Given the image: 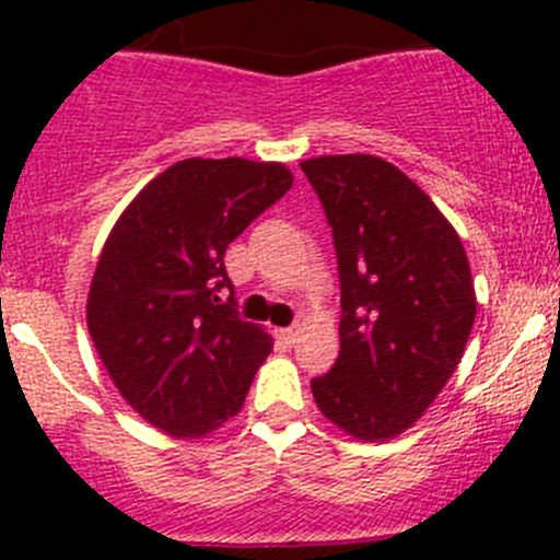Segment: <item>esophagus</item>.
<instances>
[{
    "mask_svg": "<svg viewBox=\"0 0 560 560\" xmlns=\"http://www.w3.org/2000/svg\"><path fill=\"white\" fill-rule=\"evenodd\" d=\"M298 336H301V327H281V330H276V338L281 343H287V347H292L298 341Z\"/></svg>",
    "mask_w": 560,
    "mask_h": 560,
    "instance_id": "esophagus-1",
    "label": "esophagus"
}]
</instances>
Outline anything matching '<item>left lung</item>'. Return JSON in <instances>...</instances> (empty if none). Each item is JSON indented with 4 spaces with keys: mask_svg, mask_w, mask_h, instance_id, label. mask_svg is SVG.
Returning <instances> with one entry per match:
<instances>
[{
    "mask_svg": "<svg viewBox=\"0 0 560 560\" xmlns=\"http://www.w3.org/2000/svg\"><path fill=\"white\" fill-rule=\"evenodd\" d=\"M332 228L341 352L312 380L322 415L358 442L415 425L463 358L471 268L455 228L406 173L371 154L301 162Z\"/></svg>",
    "mask_w": 560,
    "mask_h": 560,
    "instance_id": "8db88e82",
    "label": "left lung"
}]
</instances>
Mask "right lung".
I'll list each match as a JSON object with an SVG mask.
<instances>
[{"label":"right lung","mask_w":560,"mask_h":560,"mask_svg":"<svg viewBox=\"0 0 560 560\" xmlns=\"http://www.w3.org/2000/svg\"><path fill=\"white\" fill-rule=\"evenodd\" d=\"M292 189L281 162L180 160L124 208L107 235L86 322L129 406L175 439L217 431L244 406L273 349L238 319L224 252Z\"/></svg>","instance_id":"add662e5"}]
</instances>
